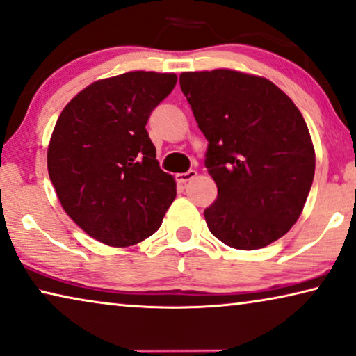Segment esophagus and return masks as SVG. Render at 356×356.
<instances>
[{
  "instance_id": "obj_1",
  "label": "esophagus",
  "mask_w": 356,
  "mask_h": 356,
  "mask_svg": "<svg viewBox=\"0 0 356 356\" xmlns=\"http://www.w3.org/2000/svg\"><path fill=\"white\" fill-rule=\"evenodd\" d=\"M195 175H197V172H195V170H188L186 173H178L177 175V181L181 183V184H186L188 181H191V179L195 177Z\"/></svg>"
}]
</instances>
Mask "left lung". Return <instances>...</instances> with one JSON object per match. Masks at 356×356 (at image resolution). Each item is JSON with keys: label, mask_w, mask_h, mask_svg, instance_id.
<instances>
[{"label": "left lung", "mask_w": 356, "mask_h": 356, "mask_svg": "<svg viewBox=\"0 0 356 356\" xmlns=\"http://www.w3.org/2000/svg\"><path fill=\"white\" fill-rule=\"evenodd\" d=\"M179 86L209 141L204 163L218 188L204 212L210 233L239 250L282 238L315 177L300 111L270 80L236 70L186 72Z\"/></svg>", "instance_id": "left-lung-1"}]
</instances>
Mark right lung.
<instances>
[{"label":"right lung","mask_w":356,"mask_h":356,"mask_svg":"<svg viewBox=\"0 0 356 356\" xmlns=\"http://www.w3.org/2000/svg\"><path fill=\"white\" fill-rule=\"evenodd\" d=\"M177 85L175 74L128 72L80 91L48 147L49 179L65 213L107 245L138 244L161 228L177 195L146 130Z\"/></svg>","instance_id":"right-lung-1"}]
</instances>
